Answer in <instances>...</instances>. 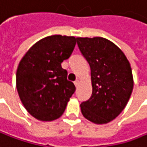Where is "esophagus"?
<instances>
[{
	"label": "esophagus",
	"mask_w": 147,
	"mask_h": 147,
	"mask_svg": "<svg viewBox=\"0 0 147 147\" xmlns=\"http://www.w3.org/2000/svg\"><path fill=\"white\" fill-rule=\"evenodd\" d=\"M74 84H75V86L76 87H78L79 85V79H76L75 81H74Z\"/></svg>",
	"instance_id": "34e87169"
}]
</instances>
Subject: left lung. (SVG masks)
<instances>
[{
  "instance_id": "left-lung-1",
  "label": "left lung",
  "mask_w": 147,
  "mask_h": 147,
  "mask_svg": "<svg viewBox=\"0 0 147 147\" xmlns=\"http://www.w3.org/2000/svg\"><path fill=\"white\" fill-rule=\"evenodd\" d=\"M91 70L92 95L80 105L84 118L96 125L115 119L126 106L134 80L131 63L121 48L101 37H77Z\"/></svg>"
}]
</instances>
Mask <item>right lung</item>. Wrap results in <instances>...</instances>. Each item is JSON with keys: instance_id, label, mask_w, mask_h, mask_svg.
<instances>
[{"instance_id": "obj_1", "label": "right lung", "mask_w": 147, "mask_h": 147, "mask_svg": "<svg viewBox=\"0 0 147 147\" xmlns=\"http://www.w3.org/2000/svg\"><path fill=\"white\" fill-rule=\"evenodd\" d=\"M76 38L52 35L28 49L16 69V86L27 112L41 121H53L64 112L75 91L61 63L74 51Z\"/></svg>"}]
</instances>
